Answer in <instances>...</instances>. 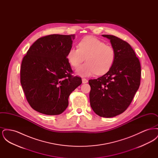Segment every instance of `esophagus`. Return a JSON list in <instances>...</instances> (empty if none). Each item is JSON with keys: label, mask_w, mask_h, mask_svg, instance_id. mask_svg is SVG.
<instances>
[{"label": "esophagus", "mask_w": 158, "mask_h": 158, "mask_svg": "<svg viewBox=\"0 0 158 158\" xmlns=\"http://www.w3.org/2000/svg\"><path fill=\"white\" fill-rule=\"evenodd\" d=\"M82 81L83 83H86L88 82V80L85 78H82Z\"/></svg>", "instance_id": "1"}]
</instances>
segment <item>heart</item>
<instances>
[{
    "mask_svg": "<svg viewBox=\"0 0 158 158\" xmlns=\"http://www.w3.org/2000/svg\"><path fill=\"white\" fill-rule=\"evenodd\" d=\"M79 48H71L67 54V59L74 68H77L86 58V63L76 70L81 76L99 75L107 73L112 68L116 58L115 49L97 38L88 36L82 39Z\"/></svg>",
    "mask_w": 158,
    "mask_h": 158,
    "instance_id": "obj_1",
    "label": "heart"
}]
</instances>
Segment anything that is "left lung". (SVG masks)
Returning a JSON list of instances; mask_svg holds the SVG:
<instances>
[{
  "label": "left lung",
  "mask_w": 158,
  "mask_h": 158,
  "mask_svg": "<svg viewBox=\"0 0 158 158\" xmlns=\"http://www.w3.org/2000/svg\"><path fill=\"white\" fill-rule=\"evenodd\" d=\"M110 40L116 52L112 68L104 75L90 79V106L102 117L110 118L124 112L140 84L141 66L130 45L120 38L102 35Z\"/></svg>",
  "instance_id": "obj_1"
}]
</instances>
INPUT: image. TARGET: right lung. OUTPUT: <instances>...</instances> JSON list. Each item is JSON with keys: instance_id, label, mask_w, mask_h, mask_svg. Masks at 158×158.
<instances>
[{"instance_id": "obj_1", "label": "right lung", "mask_w": 158, "mask_h": 158, "mask_svg": "<svg viewBox=\"0 0 158 158\" xmlns=\"http://www.w3.org/2000/svg\"><path fill=\"white\" fill-rule=\"evenodd\" d=\"M75 34H52L38 38L23 57L20 80L31 106L46 115H59L68 107L70 94L82 83L72 75L67 59Z\"/></svg>"}]
</instances>
